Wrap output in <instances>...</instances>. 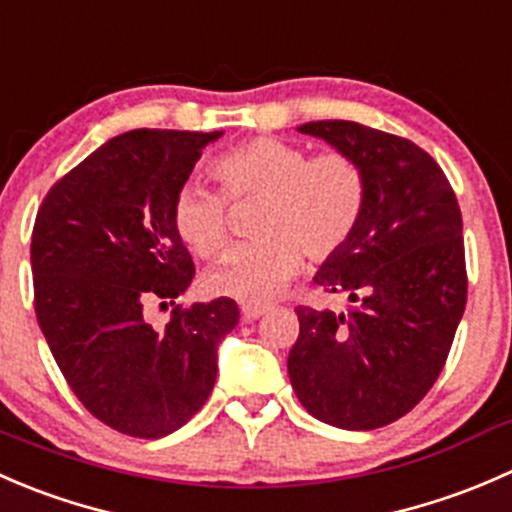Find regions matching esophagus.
Masks as SVG:
<instances>
[{"mask_svg": "<svg viewBox=\"0 0 512 512\" xmlns=\"http://www.w3.org/2000/svg\"><path fill=\"white\" fill-rule=\"evenodd\" d=\"M267 314V307H262V304H242V319L245 322H255V319L265 317Z\"/></svg>", "mask_w": 512, "mask_h": 512, "instance_id": "1", "label": "esophagus"}]
</instances>
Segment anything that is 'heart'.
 Masks as SVG:
<instances>
[{"label": "heart", "instance_id": "obj_1", "mask_svg": "<svg viewBox=\"0 0 512 512\" xmlns=\"http://www.w3.org/2000/svg\"><path fill=\"white\" fill-rule=\"evenodd\" d=\"M223 195L203 183L175 190L170 220L180 240L203 260H220L230 247L227 203L260 200L250 245L208 277L215 294L240 302H267L299 270V260L322 265L342 255L364 223L369 175L352 153L309 158L282 138L260 136L227 148L210 163Z\"/></svg>", "mask_w": 512, "mask_h": 512}]
</instances>
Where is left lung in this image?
I'll return each mask as SVG.
<instances>
[{"instance_id":"left-lung-1","label":"left lung","mask_w":512,"mask_h":512,"mask_svg":"<svg viewBox=\"0 0 512 512\" xmlns=\"http://www.w3.org/2000/svg\"><path fill=\"white\" fill-rule=\"evenodd\" d=\"M299 131L364 165L369 208L352 245L314 277L354 307L294 309L289 381L314 418L371 431L409 414L451 352L468 299L461 208L441 165L409 138L354 121Z\"/></svg>"}]
</instances>
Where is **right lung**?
Instances as JSON below:
<instances>
[{
  "label": "right lung",
  "instance_id": "obj_1",
  "mask_svg": "<svg viewBox=\"0 0 512 512\" xmlns=\"http://www.w3.org/2000/svg\"><path fill=\"white\" fill-rule=\"evenodd\" d=\"M223 133L138 128L56 180L32 230L34 312L66 384L91 416L133 438L190 421L218 376L235 299L178 297L195 275L170 220L175 190ZM170 308L153 328L147 312Z\"/></svg>",
  "mask_w": 512,
  "mask_h": 512
}]
</instances>
